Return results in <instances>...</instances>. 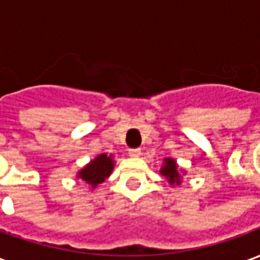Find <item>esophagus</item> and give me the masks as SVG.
<instances>
[{
  "label": "esophagus",
  "instance_id": "34e87169",
  "mask_svg": "<svg viewBox=\"0 0 260 260\" xmlns=\"http://www.w3.org/2000/svg\"><path fill=\"white\" fill-rule=\"evenodd\" d=\"M141 149H129V156L131 157H141Z\"/></svg>",
  "mask_w": 260,
  "mask_h": 260
}]
</instances>
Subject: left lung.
<instances>
[{
    "label": "left lung",
    "instance_id": "8db88e82",
    "mask_svg": "<svg viewBox=\"0 0 260 260\" xmlns=\"http://www.w3.org/2000/svg\"><path fill=\"white\" fill-rule=\"evenodd\" d=\"M163 161L164 164L160 169V174L163 175L171 186L180 185L181 182H182V175H184L181 174V173H185V171L178 169V164H177L174 158L164 157Z\"/></svg>",
    "mask_w": 260,
    "mask_h": 260
}]
</instances>
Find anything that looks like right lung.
Returning <instances> with one entry per match:
<instances>
[{"label": "right lung", "instance_id": "right-lung-1", "mask_svg": "<svg viewBox=\"0 0 260 260\" xmlns=\"http://www.w3.org/2000/svg\"><path fill=\"white\" fill-rule=\"evenodd\" d=\"M114 166H115V160H114L113 153L111 154L102 153L97 157L90 160L85 167H82L76 173V178L86 182L90 186V189H96L97 186L103 184L104 180L113 173Z\"/></svg>", "mask_w": 260, "mask_h": 260}]
</instances>
